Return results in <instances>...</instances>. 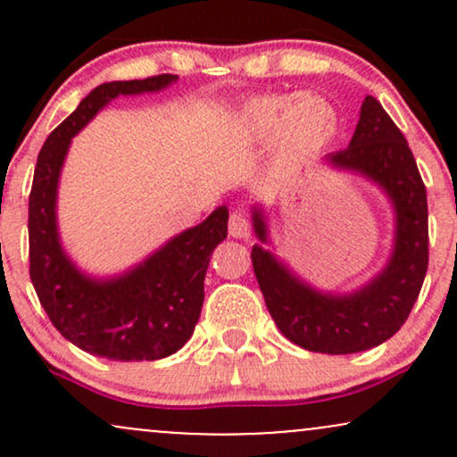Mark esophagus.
Returning <instances> with one entry per match:
<instances>
[{
    "instance_id": "34e87169",
    "label": "esophagus",
    "mask_w": 457,
    "mask_h": 457,
    "mask_svg": "<svg viewBox=\"0 0 457 457\" xmlns=\"http://www.w3.org/2000/svg\"><path fill=\"white\" fill-rule=\"evenodd\" d=\"M228 229H229V236H234V238H249V236H251L249 221H246V217L243 212L229 214Z\"/></svg>"
}]
</instances>
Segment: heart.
<instances>
[{
  "mask_svg": "<svg viewBox=\"0 0 457 457\" xmlns=\"http://www.w3.org/2000/svg\"><path fill=\"white\" fill-rule=\"evenodd\" d=\"M243 129L251 137L279 139V152L286 161L298 162L313 156L337 129L333 107L318 96H264L246 104Z\"/></svg>",
  "mask_w": 457,
  "mask_h": 457,
  "instance_id": "obj_1",
  "label": "heart"
}]
</instances>
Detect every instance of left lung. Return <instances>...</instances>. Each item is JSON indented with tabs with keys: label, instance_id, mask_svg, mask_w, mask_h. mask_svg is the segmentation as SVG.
<instances>
[{
	"label": "left lung",
	"instance_id": "8db88e82",
	"mask_svg": "<svg viewBox=\"0 0 457 457\" xmlns=\"http://www.w3.org/2000/svg\"><path fill=\"white\" fill-rule=\"evenodd\" d=\"M328 165L356 171L391 199L395 236L386 266L350 295L320 292L264 249L269 225L253 208L251 262L272 320L290 342L312 353L353 354L393 337L421 292L428 272V195L408 141L374 96L361 104L359 124L345 150L327 156Z\"/></svg>",
	"mask_w": 457,
	"mask_h": 457
}]
</instances>
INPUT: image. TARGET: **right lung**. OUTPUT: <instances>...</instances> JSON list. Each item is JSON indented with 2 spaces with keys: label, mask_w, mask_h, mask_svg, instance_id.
<instances>
[{
  "label": "right lung",
  "mask_w": 457,
  "mask_h": 457,
  "mask_svg": "<svg viewBox=\"0 0 457 457\" xmlns=\"http://www.w3.org/2000/svg\"><path fill=\"white\" fill-rule=\"evenodd\" d=\"M176 75L94 87L45 141L29 193V277L54 327L77 348L112 361H156L178 353L195 330L211 255L228 236V208L174 236L122 275L94 279L66 255L57 232V185L71 141L120 94L159 92Z\"/></svg>",
  "instance_id": "1"
}]
</instances>
